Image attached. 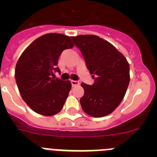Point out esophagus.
<instances>
[{
	"instance_id": "obj_1",
	"label": "esophagus",
	"mask_w": 157,
	"mask_h": 157,
	"mask_svg": "<svg viewBox=\"0 0 157 157\" xmlns=\"http://www.w3.org/2000/svg\"><path fill=\"white\" fill-rule=\"evenodd\" d=\"M71 82L72 86H77L79 85V82H78V81H75V80H71Z\"/></svg>"
}]
</instances>
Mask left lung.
Returning <instances> with one entry per match:
<instances>
[{"instance_id": "1", "label": "left lung", "mask_w": 157, "mask_h": 157, "mask_svg": "<svg viewBox=\"0 0 157 157\" xmlns=\"http://www.w3.org/2000/svg\"><path fill=\"white\" fill-rule=\"evenodd\" d=\"M82 54L93 85L82 82V109L93 117L112 113L121 103L130 82V66L125 56L106 40L92 34L71 37Z\"/></svg>"}]
</instances>
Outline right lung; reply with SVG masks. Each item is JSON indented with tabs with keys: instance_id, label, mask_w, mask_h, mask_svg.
<instances>
[{
	"instance_id": "obj_1",
	"label": "right lung",
	"mask_w": 157,
	"mask_h": 157,
	"mask_svg": "<svg viewBox=\"0 0 157 157\" xmlns=\"http://www.w3.org/2000/svg\"><path fill=\"white\" fill-rule=\"evenodd\" d=\"M73 46L68 36L50 33L33 41L19 58L16 84L23 100L34 112L51 116L61 111L71 83L52 76L60 71L57 67L60 54Z\"/></svg>"
}]
</instances>
